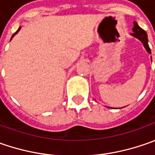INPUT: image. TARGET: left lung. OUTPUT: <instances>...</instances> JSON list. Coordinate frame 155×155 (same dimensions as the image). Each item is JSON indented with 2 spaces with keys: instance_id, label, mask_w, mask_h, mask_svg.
<instances>
[{
  "instance_id": "left-lung-1",
  "label": "left lung",
  "mask_w": 155,
  "mask_h": 155,
  "mask_svg": "<svg viewBox=\"0 0 155 155\" xmlns=\"http://www.w3.org/2000/svg\"><path fill=\"white\" fill-rule=\"evenodd\" d=\"M133 32L134 33H131V35H133L134 37L137 38L138 39H140V41L142 42V44L144 45V47L146 48V50L147 51L148 53H151V50L149 48L148 45V39H147V34L146 31L143 30L142 28H140L139 27V25L134 21V28H133Z\"/></svg>"
}]
</instances>
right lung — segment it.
Instances as JSON below:
<instances>
[{"instance_id": "add662e5", "label": "right lung", "mask_w": 155, "mask_h": 155, "mask_svg": "<svg viewBox=\"0 0 155 155\" xmlns=\"http://www.w3.org/2000/svg\"><path fill=\"white\" fill-rule=\"evenodd\" d=\"M20 29H21V27H19V29H18V30H17V31H16V32H15V34H16V33H18V32H19V30H20ZM15 34H14V35H13V36H12V38H13V37H14V36H15Z\"/></svg>"}]
</instances>
